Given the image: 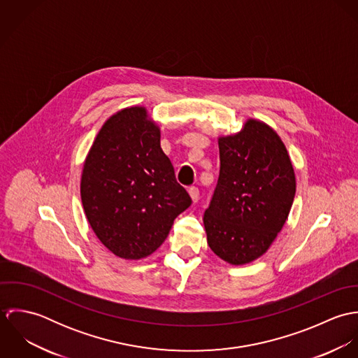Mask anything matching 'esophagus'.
Returning <instances> with one entry per match:
<instances>
[{
    "label": "esophagus",
    "instance_id": "esophagus-1",
    "mask_svg": "<svg viewBox=\"0 0 358 358\" xmlns=\"http://www.w3.org/2000/svg\"><path fill=\"white\" fill-rule=\"evenodd\" d=\"M189 194H190L193 203H197V201H199V199H200V190H199V187L192 186V187L189 189Z\"/></svg>",
    "mask_w": 358,
    "mask_h": 358
}]
</instances>
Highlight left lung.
Segmentation results:
<instances>
[{
	"mask_svg": "<svg viewBox=\"0 0 358 358\" xmlns=\"http://www.w3.org/2000/svg\"><path fill=\"white\" fill-rule=\"evenodd\" d=\"M220 169L204 213L209 248L231 264L263 255L281 231L296 183L288 152L266 124L250 120L219 138Z\"/></svg>",
	"mask_w": 358,
	"mask_h": 358,
	"instance_id": "left-lung-1",
	"label": "left lung"
}]
</instances>
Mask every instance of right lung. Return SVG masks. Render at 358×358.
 <instances>
[{
	"mask_svg": "<svg viewBox=\"0 0 358 358\" xmlns=\"http://www.w3.org/2000/svg\"><path fill=\"white\" fill-rule=\"evenodd\" d=\"M81 200L103 245L124 259L153 254L190 206L143 107L124 108L104 122L84 164Z\"/></svg>",
	"mask_w": 358,
	"mask_h": 358,
	"instance_id": "add662e5",
	"label": "right lung"
}]
</instances>
